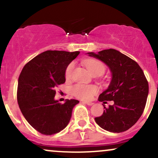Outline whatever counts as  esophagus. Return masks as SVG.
<instances>
[{"label":"esophagus","instance_id":"esophagus-1","mask_svg":"<svg viewBox=\"0 0 158 158\" xmlns=\"http://www.w3.org/2000/svg\"><path fill=\"white\" fill-rule=\"evenodd\" d=\"M83 103H85V104L88 105V106H92V105H94L93 102H87V101H83Z\"/></svg>","mask_w":158,"mask_h":158}]
</instances>
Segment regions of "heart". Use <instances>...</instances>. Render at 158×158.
Returning <instances> with one entry per match:
<instances>
[{
    "mask_svg": "<svg viewBox=\"0 0 158 158\" xmlns=\"http://www.w3.org/2000/svg\"><path fill=\"white\" fill-rule=\"evenodd\" d=\"M88 70L93 75H102L105 72L106 67L100 61L96 60V59H88L84 61ZM74 68V64L73 62L67 67L66 71H65V77L66 79H70L71 77L72 73ZM97 88L95 85L77 84L72 87L71 93L76 97L81 99H89L93 97L94 94L97 92Z\"/></svg>",
    "mask_w": 158,
    "mask_h": 158,
    "instance_id": "1",
    "label": "heart"
}]
</instances>
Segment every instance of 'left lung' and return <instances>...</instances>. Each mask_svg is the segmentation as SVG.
Returning <instances> with one entry per match:
<instances>
[{
    "label": "left lung",
    "mask_w": 158,
    "mask_h": 158,
    "mask_svg": "<svg viewBox=\"0 0 158 158\" xmlns=\"http://www.w3.org/2000/svg\"><path fill=\"white\" fill-rule=\"evenodd\" d=\"M87 54L104 62L111 73L110 84L99 95V101L114 103L108 108L103 105L104 112L95 122L113 133L127 131L137 122L146 106L148 84L144 73L135 61L114 49Z\"/></svg>",
    "instance_id": "8db88e82"
}]
</instances>
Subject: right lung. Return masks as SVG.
Masks as SVG:
<instances>
[{"label": "right lung", "instance_id": "add662e5", "mask_svg": "<svg viewBox=\"0 0 158 158\" xmlns=\"http://www.w3.org/2000/svg\"><path fill=\"white\" fill-rule=\"evenodd\" d=\"M79 51L48 50L26 64L19 78L17 99L21 111L32 127L45 135L59 133L68 125L79 102L56 100V88L65 82L67 67Z\"/></svg>", "mask_w": 158, "mask_h": 158}]
</instances>
